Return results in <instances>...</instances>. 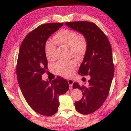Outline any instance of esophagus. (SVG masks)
Masks as SVG:
<instances>
[{
  "label": "esophagus",
  "instance_id": "esophagus-1",
  "mask_svg": "<svg viewBox=\"0 0 131 131\" xmlns=\"http://www.w3.org/2000/svg\"><path fill=\"white\" fill-rule=\"evenodd\" d=\"M68 83H69L70 85V89H73V84L74 83V81L72 79H69L68 80Z\"/></svg>",
  "mask_w": 131,
  "mask_h": 131
}]
</instances>
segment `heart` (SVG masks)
Instances as JSON below:
<instances>
[{"label": "heart", "mask_w": 131, "mask_h": 131, "mask_svg": "<svg viewBox=\"0 0 131 131\" xmlns=\"http://www.w3.org/2000/svg\"><path fill=\"white\" fill-rule=\"evenodd\" d=\"M57 44L69 47L70 54L82 58L87 51L88 42L86 37L82 35H78L76 31L70 29H62L57 32L53 37ZM45 54L48 60H52L55 57L56 50L55 44L51 41L46 42L45 45ZM75 60L59 61L53 66L55 72L59 75L68 77L71 76L76 66Z\"/></svg>", "instance_id": "obj_1"}]
</instances>
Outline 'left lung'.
Here are the masks:
<instances>
[{
  "label": "left lung",
  "mask_w": 131,
  "mask_h": 131,
  "mask_svg": "<svg viewBox=\"0 0 131 131\" xmlns=\"http://www.w3.org/2000/svg\"><path fill=\"white\" fill-rule=\"evenodd\" d=\"M66 25L87 40V51L78 73L91 78L88 86L74 82L73 88L80 89L83 94L82 99L75 102L76 110L83 114L92 113L101 107L110 91L114 70L112 46L106 35L94 23L74 21Z\"/></svg>",
  "instance_id": "obj_1"
}]
</instances>
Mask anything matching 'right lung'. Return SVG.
Masks as SVG:
<instances>
[{
    "instance_id": "add662e5",
    "label": "right lung",
    "mask_w": 131,
    "mask_h": 131,
    "mask_svg": "<svg viewBox=\"0 0 131 131\" xmlns=\"http://www.w3.org/2000/svg\"><path fill=\"white\" fill-rule=\"evenodd\" d=\"M61 23L42 24L25 37L19 48L17 76L21 91L27 103L37 113L50 116L56 113L58 97L69 89L67 80L57 77L44 81L42 74L48 69L45 45L52 34L62 26Z\"/></svg>"
}]
</instances>
